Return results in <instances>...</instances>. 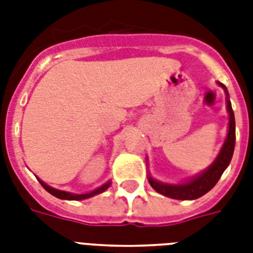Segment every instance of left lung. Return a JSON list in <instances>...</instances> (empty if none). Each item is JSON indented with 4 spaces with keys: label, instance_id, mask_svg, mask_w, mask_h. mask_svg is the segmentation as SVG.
I'll use <instances>...</instances> for the list:
<instances>
[{
    "label": "left lung",
    "instance_id": "8db88e82",
    "mask_svg": "<svg viewBox=\"0 0 253 253\" xmlns=\"http://www.w3.org/2000/svg\"><path fill=\"white\" fill-rule=\"evenodd\" d=\"M216 84L224 90L226 103H227L226 109H227L228 113V128L223 146L220 148L219 154L216 155L215 160L211 163V166H209L205 170H202L196 176H193L192 178H188L184 182H180V184L162 182V181L156 180V178L151 176V173H148L150 185L163 196L181 201L197 200V198H200L208 192H210L215 186V184L218 182L220 176L223 174L226 168L230 166L232 155H234V148H235V117H234V111H232L227 87L219 81ZM147 164H148V159H147Z\"/></svg>",
    "mask_w": 253,
    "mask_h": 253
}]
</instances>
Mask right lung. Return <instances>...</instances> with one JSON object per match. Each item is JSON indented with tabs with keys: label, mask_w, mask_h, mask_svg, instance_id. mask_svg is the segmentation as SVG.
I'll return each mask as SVG.
<instances>
[{
	"label": "right lung",
	"mask_w": 253,
	"mask_h": 253,
	"mask_svg": "<svg viewBox=\"0 0 253 253\" xmlns=\"http://www.w3.org/2000/svg\"><path fill=\"white\" fill-rule=\"evenodd\" d=\"M39 182H41L42 186H43V188H44L45 190H47V192L49 193V194H52V196H55V197H56V198H60V200H67V201L86 200V198H90V197L97 196V194H99V193H103L111 185V181L109 180V181H107V182H105V184H103V185L98 186V188H97V189H94V190H91V192L83 193V194H76V193L65 192V190H59V189L52 188V186H49V185H47L44 182V181H42V180H39Z\"/></svg>",
	"instance_id": "obj_1"
}]
</instances>
